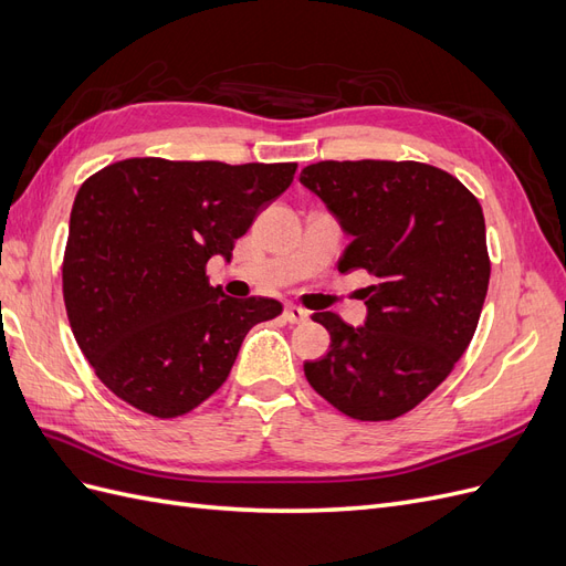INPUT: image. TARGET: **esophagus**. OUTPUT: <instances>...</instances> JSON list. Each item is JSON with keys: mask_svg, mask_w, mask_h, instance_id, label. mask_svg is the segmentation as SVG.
<instances>
[{"mask_svg": "<svg viewBox=\"0 0 566 566\" xmlns=\"http://www.w3.org/2000/svg\"><path fill=\"white\" fill-rule=\"evenodd\" d=\"M283 316H285L287 323H304V321H310V312H304L302 306H295V304H287Z\"/></svg>", "mask_w": 566, "mask_h": 566, "instance_id": "34e87169", "label": "esophagus"}]
</instances>
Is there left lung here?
<instances>
[{"mask_svg":"<svg viewBox=\"0 0 566 566\" xmlns=\"http://www.w3.org/2000/svg\"><path fill=\"white\" fill-rule=\"evenodd\" d=\"M300 184L352 235L337 269H366V321L312 318L331 349L310 385L356 420H394L432 394L465 354L489 290L484 212L455 177L422 163L325 160Z\"/></svg>","mask_w":566,"mask_h":566,"instance_id":"left-lung-1","label":"left lung"}]
</instances>
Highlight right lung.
Wrapping results in <instances>:
<instances>
[{"label": "right lung", "mask_w": 566, "mask_h": 566, "mask_svg": "<svg viewBox=\"0 0 566 566\" xmlns=\"http://www.w3.org/2000/svg\"><path fill=\"white\" fill-rule=\"evenodd\" d=\"M295 163L227 165L129 158L80 186L63 256V300L82 354L115 397L177 418L224 385L252 325L279 300L208 283Z\"/></svg>", "instance_id": "add662e5"}]
</instances>
